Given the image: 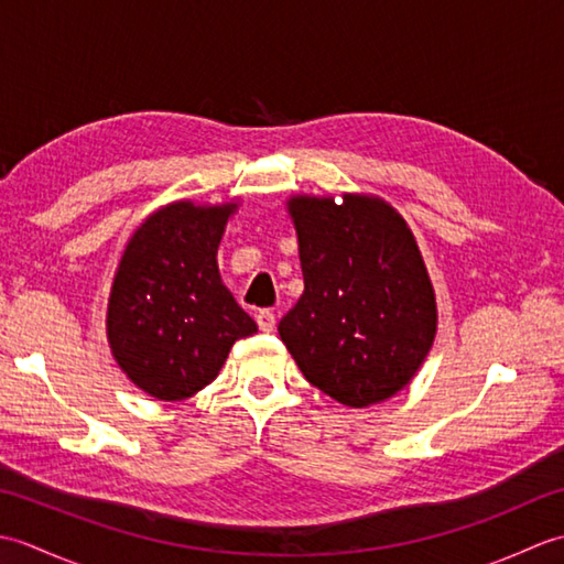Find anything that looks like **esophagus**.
Masks as SVG:
<instances>
[{"instance_id":"obj_1","label":"esophagus","mask_w":564,"mask_h":564,"mask_svg":"<svg viewBox=\"0 0 564 564\" xmlns=\"http://www.w3.org/2000/svg\"><path fill=\"white\" fill-rule=\"evenodd\" d=\"M257 325H259V329H261L263 334L273 332V327H275V315L271 313V310H259V313H257Z\"/></svg>"}]
</instances>
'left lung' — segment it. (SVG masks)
Wrapping results in <instances>:
<instances>
[{
  "mask_svg": "<svg viewBox=\"0 0 564 564\" xmlns=\"http://www.w3.org/2000/svg\"><path fill=\"white\" fill-rule=\"evenodd\" d=\"M305 291L279 334L307 382L354 410L410 386L434 346L436 293L410 225L370 194L285 200Z\"/></svg>",
  "mask_w": 564,
  "mask_h": 564,
  "instance_id": "obj_1",
  "label": "left lung"
}]
</instances>
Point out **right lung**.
<instances>
[{
    "label": "right lung",
    "mask_w": 564,
    "mask_h": 564,
    "mask_svg": "<svg viewBox=\"0 0 564 564\" xmlns=\"http://www.w3.org/2000/svg\"><path fill=\"white\" fill-rule=\"evenodd\" d=\"M239 200H172L130 235L106 307V339L126 378L182 402L218 378L232 344L257 332L218 269Z\"/></svg>",
    "instance_id": "obj_1"
}]
</instances>
